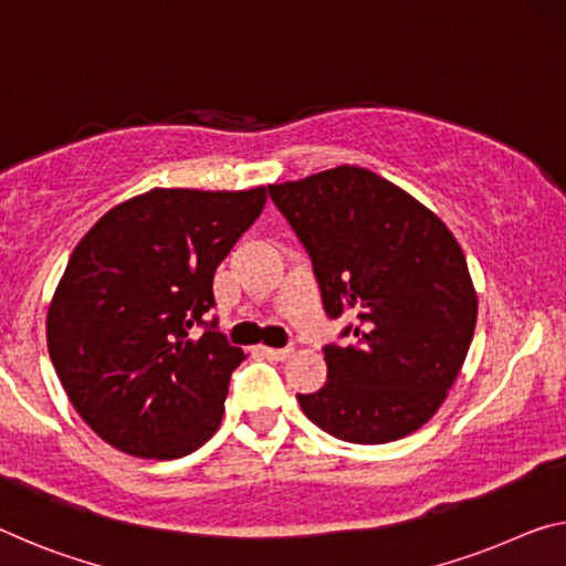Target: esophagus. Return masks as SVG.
Returning <instances> with one entry per match:
<instances>
[{
  "label": "esophagus",
  "instance_id": "34e87169",
  "mask_svg": "<svg viewBox=\"0 0 566 566\" xmlns=\"http://www.w3.org/2000/svg\"><path fill=\"white\" fill-rule=\"evenodd\" d=\"M263 354L268 356V359L285 361V359H289V356L293 354V349H289V346H285V349H273V346H263Z\"/></svg>",
  "mask_w": 566,
  "mask_h": 566
}]
</instances>
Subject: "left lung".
Here are the masks:
<instances>
[{
	"instance_id": "obj_1",
	"label": "left lung",
	"mask_w": 566,
	"mask_h": 566,
	"mask_svg": "<svg viewBox=\"0 0 566 566\" xmlns=\"http://www.w3.org/2000/svg\"><path fill=\"white\" fill-rule=\"evenodd\" d=\"M268 189L308 250L328 316L359 318L356 344L324 349L326 385L298 395L301 410L356 446L420 430L475 332L478 293L455 234L395 181L352 164Z\"/></svg>"
}]
</instances>
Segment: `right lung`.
Listing matches in <instances>:
<instances>
[{
  "label": "right lung",
  "instance_id": "obj_1",
  "mask_svg": "<svg viewBox=\"0 0 566 566\" xmlns=\"http://www.w3.org/2000/svg\"><path fill=\"white\" fill-rule=\"evenodd\" d=\"M265 199V187H154L75 245L48 306V352L75 412L120 453L181 458L220 428L245 354L212 328L189 332L205 324L217 265Z\"/></svg>",
  "mask_w": 566,
  "mask_h": 566
}]
</instances>
